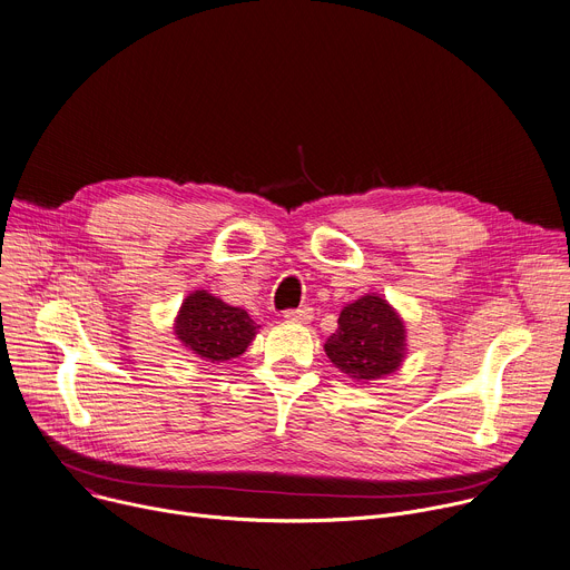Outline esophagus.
Here are the masks:
<instances>
[{
	"label": "esophagus",
	"instance_id": "1",
	"mask_svg": "<svg viewBox=\"0 0 570 570\" xmlns=\"http://www.w3.org/2000/svg\"><path fill=\"white\" fill-rule=\"evenodd\" d=\"M283 317L287 320V322H309L312 320V307H307V305H303V307H296V309H285V314Z\"/></svg>",
	"mask_w": 570,
	"mask_h": 570
}]
</instances>
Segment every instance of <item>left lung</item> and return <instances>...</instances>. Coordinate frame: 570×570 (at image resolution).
Returning a JSON list of instances; mask_svg holds the SVG:
<instances>
[{
    "mask_svg": "<svg viewBox=\"0 0 570 570\" xmlns=\"http://www.w3.org/2000/svg\"><path fill=\"white\" fill-rule=\"evenodd\" d=\"M405 337L401 314L383 296L366 294L340 312L337 331L326 340L324 351L342 373L368 385L399 371Z\"/></svg>",
    "mask_w": 570,
    "mask_h": 570,
    "instance_id": "1",
    "label": "left lung"
}]
</instances>
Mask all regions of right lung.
Here are the masks:
<instances>
[{"label": "right lung", "instance_id": "right-lung-1", "mask_svg": "<svg viewBox=\"0 0 570 570\" xmlns=\"http://www.w3.org/2000/svg\"><path fill=\"white\" fill-rule=\"evenodd\" d=\"M256 331L258 324L242 307H233L206 289H197L183 301L174 324L178 342L213 364L239 357Z\"/></svg>", "mask_w": 570, "mask_h": 570}]
</instances>
